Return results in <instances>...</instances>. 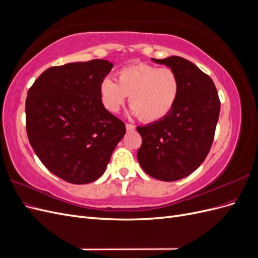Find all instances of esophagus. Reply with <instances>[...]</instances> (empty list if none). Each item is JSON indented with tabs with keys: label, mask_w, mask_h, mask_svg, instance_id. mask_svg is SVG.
<instances>
[{
	"label": "esophagus",
	"mask_w": 258,
	"mask_h": 258,
	"mask_svg": "<svg viewBox=\"0 0 258 258\" xmlns=\"http://www.w3.org/2000/svg\"><path fill=\"white\" fill-rule=\"evenodd\" d=\"M126 129L128 131H134V130H136V126L132 123H126Z\"/></svg>",
	"instance_id": "1"
}]
</instances>
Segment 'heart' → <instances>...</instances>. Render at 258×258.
Segmentation results:
<instances>
[{
	"instance_id": "b5f03b06",
	"label": "heart",
	"mask_w": 258,
	"mask_h": 258,
	"mask_svg": "<svg viewBox=\"0 0 258 258\" xmlns=\"http://www.w3.org/2000/svg\"><path fill=\"white\" fill-rule=\"evenodd\" d=\"M179 91L181 82L172 69L147 63L124 67L117 74V82L105 77L100 85L101 100L107 111H118L129 96L131 113L144 121L167 116L173 110Z\"/></svg>"
}]
</instances>
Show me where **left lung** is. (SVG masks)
Returning a JSON list of instances; mask_svg holds the SVG:
<instances>
[{
    "label": "left lung",
    "mask_w": 258,
    "mask_h": 258,
    "mask_svg": "<svg viewBox=\"0 0 258 258\" xmlns=\"http://www.w3.org/2000/svg\"><path fill=\"white\" fill-rule=\"evenodd\" d=\"M172 69L181 82L176 103L167 116L137 130L142 145L137 157L150 176L165 182L181 179L205 161L213 142L221 102L211 77L182 57L154 59Z\"/></svg>",
    "instance_id": "left-lung-1"
}]
</instances>
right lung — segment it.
Here are the masks:
<instances>
[{
    "label": "right lung",
    "mask_w": 258,
    "mask_h": 258,
    "mask_svg": "<svg viewBox=\"0 0 258 258\" xmlns=\"http://www.w3.org/2000/svg\"><path fill=\"white\" fill-rule=\"evenodd\" d=\"M112 68L102 59L52 67L28 91L29 142L43 165L69 183L98 179L126 134L101 100V82Z\"/></svg>",
    "instance_id": "add662e5"
}]
</instances>
